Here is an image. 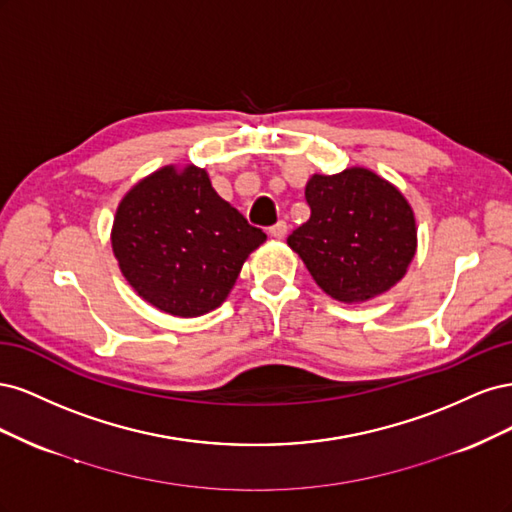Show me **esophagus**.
<instances>
[{"mask_svg":"<svg viewBox=\"0 0 512 512\" xmlns=\"http://www.w3.org/2000/svg\"><path fill=\"white\" fill-rule=\"evenodd\" d=\"M286 230H288V226H286V222H275L271 228H269V235L271 237H275V239H284L286 237Z\"/></svg>","mask_w":512,"mask_h":512,"instance_id":"1","label":"esophagus"}]
</instances>
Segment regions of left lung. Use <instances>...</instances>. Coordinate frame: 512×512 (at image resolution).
<instances>
[{
	"instance_id": "8db88e82",
	"label": "left lung",
	"mask_w": 512,
	"mask_h": 512,
	"mask_svg": "<svg viewBox=\"0 0 512 512\" xmlns=\"http://www.w3.org/2000/svg\"><path fill=\"white\" fill-rule=\"evenodd\" d=\"M305 203L309 220L288 245L333 299L367 301L406 275L416 252L414 213L389 181L365 168L314 175Z\"/></svg>"
}]
</instances>
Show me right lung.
Returning <instances> with one entry per match:
<instances>
[{
	"mask_svg": "<svg viewBox=\"0 0 512 512\" xmlns=\"http://www.w3.org/2000/svg\"><path fill=\"white\" fill-rule=\"evenodd\" d=\"M265 239L194 166L183 173L166 166L134 185L113 224V252L130 286L181 318L222 305Z\"/></svg>",
	"mask_w": 512,
	"mask_h": 512,
	"instance_id": "right-lung-1",
	"label": "right lung"
}]
</instances>
